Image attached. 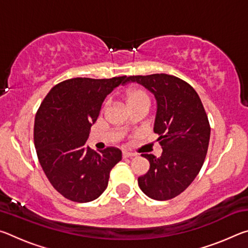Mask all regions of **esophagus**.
<instances>
[{
	"label": "esophagus",
	"mask_w": 248,
	"mask_h": 248,
	"mask_svg": "<svg viewBox=\"0 0 248 248\" xmlns=\"http://www.w3.org/2000/svg\"><path fill=\"white\" fill-rule=\"evenodd\" d=\"M134 156H136V154H134V153L123 152V157H124V158H133Z\"/></svg>",
	"instance_id": "esophagus-1"
}]
</instances>
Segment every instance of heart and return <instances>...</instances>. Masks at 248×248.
<instances>
[{"instance_id": "1", "label": "heart", "mask_w": 248, "mask_h": 248, "mask_svg": "<svg viewBox=\"0 0 248 248\" xmlns=\"http://www.w3.org/2000/svg\"><path fill=\"white\" fill-rule=\"evenodd\" d=\"M125 100H127L128 107H132L140 104L150 105L149 95L146 94L144 91L139 90V89L129 91L127 93V96H125Z\"/></svg>"}]
</instances>
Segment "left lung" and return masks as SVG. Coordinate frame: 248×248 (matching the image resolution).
Here are the masks:
<instances>
[{"mask_svg": "<svg viewBox=\"0 0 248 248\" xmlns=\"http://www.w3.org/2000/svg\"><path fill=\"white\" fill-rule=\"evenodd\" d=\"M128 82L144 86L156 99L153 130L163 149L159 157L142 154L150 170L138 184L150 198L171 199L194 182L207 155L210 124L203 105L189 84L173 75H137Z\"/></svg>", "mask_w": 248, "mask_h": 248, "instance_id": "8db88e82", "label": "left lung"}]
</instances>
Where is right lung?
I'll list each match as a JSON object with an SVG mask.
<instances>
[{
  "instance_id": "right-lung-1",
  "label": "right lung",
  "mask_w": 248,
  "mask_h": 248,
  "mask_svg": "<svg viewBox=\"0 0 248 248\" xmlns=\"http://www.w3.org/2000/svg\"><path fill=\"white\" fill-rule=\"evenodd\" d=\"M127 77L75 78L52 87L37 111L33 142L39 163L54 189L74 202H90L107 188L121 151L86 145L90 130L107 97Z\"/></svg>"
}]
</instances>
